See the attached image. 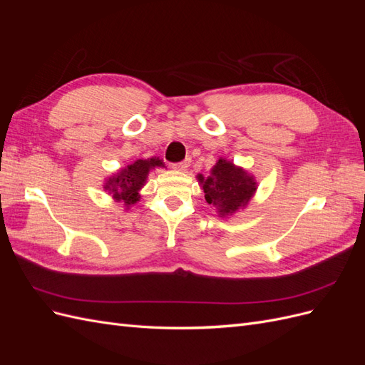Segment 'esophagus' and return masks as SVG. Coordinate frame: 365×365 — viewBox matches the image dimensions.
Instances as JSON below:
<instances>
[{
    "instance_id": "obj_1",
    "label": "esophagus",
    "mask_w": 365,
    "mask_h": 365,
    "mask_svg": "<svg viewBox=\"0 0 365 365\" xmlns=\"http://www.w3.org/2000/svg\"><path fill=\"white\" fill-rule=\"evenodd\" d=\"M189 165H190V158H185V160L180 161V163H175L173 164V169H176V170H187V168H189Z\"/></svg>"
}]
</instances>
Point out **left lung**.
I'll return each mask as SVG.
<instances>
[{
    "label": "left lung",
    "instance_id": "1",
    "mask_svg": "<svg viewBox=\"0 0 365 365\" xmlns=\"http://www.w3.org/2000/svg\"><path fill=\"white\" fill-rule=\"evenodd\" d=\"M202 181L205 201L212 204L220 215L235 213L245 207L256 192V182L233 163L219 160L212 173Z\"/></svg>",
    "mask_w": 365,
    "mask_h": 365
}]
</instances>
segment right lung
<instances>
[{
  "label": "right lung",
  "instance_id": "right-lung-1",
  "mask_svg": "<svg viewBox=\"0 0 365 365\" xmlns=\"http://www.w3.org/2000/svg\"><path fill=\"white\" fill-rule=\"evenodd\" d=\"M155 165H164L161 160H137L121 170L114 178H109L105 189L111 190L117 201H123L126 205H130L138 201V190L146 181L149 170Z\"/></svg>",
  "mask_w": 365,
  "mask_h": 365
}]
</instances>
